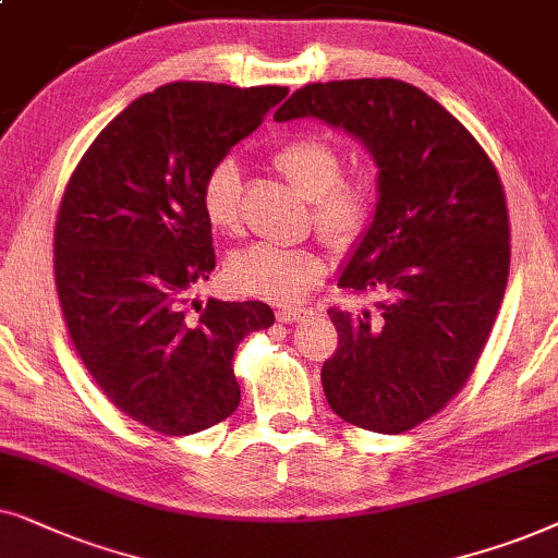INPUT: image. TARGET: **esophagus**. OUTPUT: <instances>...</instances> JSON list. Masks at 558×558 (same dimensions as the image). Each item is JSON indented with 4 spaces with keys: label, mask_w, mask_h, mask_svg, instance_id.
Segmentation results:
<instances>
[{
    "label": "esophagus",
    "mask_w": 558,
    "mask_h": 558,
    "mask_svg": "<svg viewBox=\"0 0 558 558\" xmlns=\"http://www.w3.org/2000/svg\"><path fill=\"white\" fill-rule=\"evenodd\" d=\"M311 314L308 308H303V306H283V308H278V322H283V324H295V322H303V318H306Z\"/></svg>",
    "instance_id": "obj_1"
}]
</instances>
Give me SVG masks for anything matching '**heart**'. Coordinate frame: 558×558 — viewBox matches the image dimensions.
Wrapping results in <instances>:
<instances>
[{
	"label": "heart",
	"instance_id": "b5f03b06",
	"mask_svg": "<svg viewBox=\"0 0 558 558\" xmlns=\"http://www.w3.org/2000/svg\"><path fill=\"white\" fill-rule=\"evenodd\" d=\"M272 166L303 196L311 198V219L337 247L356 242L375 211V183L367 173L341 175L337 147L322 137H293L275 147ZM240 168L219 160L204 178L202 209L221 234H236L240 214ZM329 270L316 247L255 244L236 252L227 265V280L236 293L270 303H299Z\"/></svg>",
	"mask_w": 558,
	"mask_h": 558
}]
</instances>
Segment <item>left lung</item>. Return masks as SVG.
<instances>
[{
  "instance_id": "obj_1",
  "label": "left lung",
  "mask_w": 558,
  "mask_h": 558,
  "mask_svg": "<svg viewBox=\"0 0 558 558\" xmlns=\"http://www.w3.org/2000/svg\"><path fill=\"white\" fill-rule=\"evenodd\" d=\"M314 117L360 140L377 166V206L339 288L380 293L375 311L329 308L339 347L322 367L331 411L403 434L470 380L500 311L510 219L500 175L470 130L396 78L308 84L275 122Z\"/></svg>"
}]
</instances>
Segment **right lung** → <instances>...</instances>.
<instances>
[{
	"mask_svg": "<svg viewBox=\"0 0 558 558\" xmlns=\"http://www.w3.org/2000/svg\"><path fill=\"white\" fill-rule=\"evenodd\" d=\"M286 94L202 81L155 88L111 119L65 185L53 267L71 341L104 396L162 436L236 411V347L275 322L263 301L191 293L217 265L204 178Z\"/></svg>",
	"mask_w": 558,
	"mask_h": 558,
	"instance_id": "add662e5",
	"label": "right lung"
}]
</instances>
